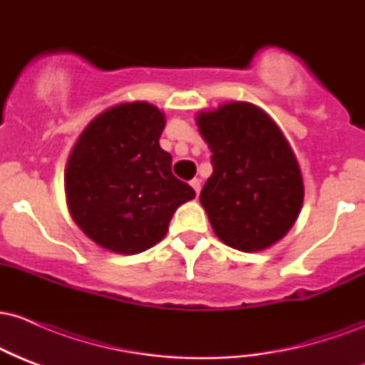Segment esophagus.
<instances>
[{
	"label": "esophagus",
	"instance_id": "1",
	"mask_svg": "<svg viewBox=\"0 0 365 365\" xmlns=\"http://www.w3.org/2000/svg\"><path fill=\"white\" fill-rule=\"evenodd\" d=\"M190 185H192V188H194V190H195V194L199 195V192H200V180H199V178L190 180Z\"/></svg>",
	"mask_w": 365,
	"mask_h": 365
}]
</instances>
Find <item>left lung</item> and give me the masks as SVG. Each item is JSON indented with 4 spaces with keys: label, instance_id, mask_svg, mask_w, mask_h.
<instances>
[{
    "label": "left lung",
    "instance_id": "8db88e82",
    "mask_svg": "<svg viewBox=\"0 0 365 365\" xmlns=\"http://www.w3.org/2000/svg\"><path fill=\"white\" fill-rule=\"evenodd\" d=\"M211 149L212 175L200 192L212 230L242 252L267 249L288 233L304 183L282 130L261 108L228 103L197 116Z\"/></svg>",
    "mask_w": 365,
    "mask_h": 365
}]
</instances>
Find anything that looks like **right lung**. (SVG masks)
Listing matches in <instances>:
<instances>
[{
    "label": "right lung",
    "instance_id": "obj_1",
    "mask_svg": "<svg viewBox=\"0 0 365 365\" xmlns=\"http://www.w3.org/2000/svg\"><path fill=\"white\" fill-rule=\"evenodd\" d=\"M165 115L137 101L110 108L87 125L70 154L65 190L78 228L118 254H139L168 232L195 192L171 173L159 137Z\"/></svg>",
    "mask_w": 365,
    "mask_h": 365
}]
</instances>
